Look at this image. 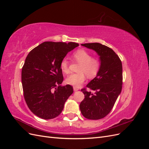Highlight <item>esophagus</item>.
<instances>
[{
    "label": "esophagus",
    "instance_id": "1",
    "mask_svg": "<svg viewBox=\"0 0 149 149\" xmlns=\"http://www.w3.org/2000/svg\"><path fill=\"white\" fill-rule=\"evenodd\" d=\"M73 90H74V91L75 92V91H78V89L77 88L74 87V88H73Z\"/></svg>",
    "mask_w": 149,
    "mask_h": 149
}]
</instances>
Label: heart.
Here are the masks:
<instances>
[{
	"label": "heart",
	"instance_id": "obj_1",
	"mask_svg": "<svg viewBox=\"0 0 149 149\" xmlns=\"http://www.w3.org/2000/svg\"><path fill=\"white\" fill-rule=\"evenodd\" d=\"M74 59L80 63L78 73L70 74L66 79L67 84L78 88L86 79V74L89 78L96 76L101 68V61L97 58H93L91 54L84 49H80L73 53ZM61 70L64 73H69V62L67 58H63L60 63Z\"/></svg>",
	"mask_w": 149,
	"mask_h": 149
}]
</instances>
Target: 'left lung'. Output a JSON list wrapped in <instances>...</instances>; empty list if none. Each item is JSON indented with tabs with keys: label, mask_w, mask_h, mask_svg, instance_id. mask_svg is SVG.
<instances>
[{
	"label": "left lung",
	"mask_w": 149,
	"mask_h": 149,
	"mask_svg": "<svg viewBox=\"0 0 149 149\" xmlns=\"http://www.w3.org/2000/svg\"><path fill=\"white\" fill-rule=\"evenodd\" d=\"M95 51L100 56L101 68L96 76L81 91L84 99L79 108L83 116L88 119L97 120L104 118L111 112L121 93L123 85V66L119 56L112 49L99 43L81 44Z\"/></svg>",
	"instance_id": "8db88e82"
}]
</instances>
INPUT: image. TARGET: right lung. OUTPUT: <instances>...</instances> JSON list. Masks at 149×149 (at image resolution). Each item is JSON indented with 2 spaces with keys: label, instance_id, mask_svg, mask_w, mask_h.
<instances>
[{
  "label": "right lung",
  "instance_id": "add662e5",
  "mask_svg": "<svg viewBox=\"0 0 149 149\" xmlns=\"http://www.w3.org/2000/svg\"><path fill=\"white\" fill-rule=\"evenodd\" d=\"M78 46L74 42H45L26 56L22 70L24 98L30 110L39 118L51 119L59 116L73 93L71 86H61L60 63L68 53Z\"/></svg>",
  "mask_w": 149,
  "mask_h": 149
}]
</instances>
